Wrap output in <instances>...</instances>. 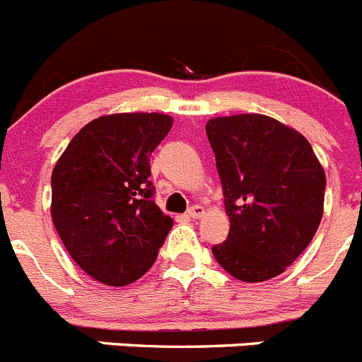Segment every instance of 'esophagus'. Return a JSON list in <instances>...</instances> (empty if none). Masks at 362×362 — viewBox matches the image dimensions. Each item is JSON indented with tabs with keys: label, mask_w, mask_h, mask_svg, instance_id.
Listing matches in <instances>:
<instances>
[{
	"label": "esophagus",
	"mask_w": 362,
	"mask_h": 362,
	"mask_svg": "<svg viewBox=\"0 0 362 362\" xmlns=\"http://www.w3.org/2000/svg\"><path fill=\"white\" fill-rule=\"evenodd\" d=\"M204 214V207L202 205H193V207H189L187 211V216L191 218H200Z\"/></svg>",
	"instance_id": "obj_1"
}]
</instances>
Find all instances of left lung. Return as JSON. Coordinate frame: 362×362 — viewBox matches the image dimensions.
<instances>
[{
	"label": "left lung",
	"mask_w": 362,
	"mask_h": 362,
	"mask_svg": "<svg viewBox=\"0 0 362 362\" xmlns=\"http://www.w3.org/2000/svg\"><path fill=\"white\" fill-rule=\"evenodd\" d=\"M205 133L230 221L214 258L242 281L276 278L307 249L323 218V168L307 139L272 117H218Z\"/></svg>",
	"instance_id": "left-lung-1"
}]
</instances>
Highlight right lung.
Here are the masks:
<instances>
[{
  "instance_id": "right-lung-1",
  "label": "right lung",
  "mask_w": 362,
  "mask_h": 362,
  "mask_svg": "<svg viewBox=\"0 0 362 362\" xmlns=\"http://www.w3.org/2000/svg\"><path fill=\"white\" fill-rule=\"evenodd\" d=\"M171 126L164 113L99 117L55 164V229L74 262L104 285L124 286L144 276L173 227L149 180V157Z\"/></svg>"
}]
</instances>
